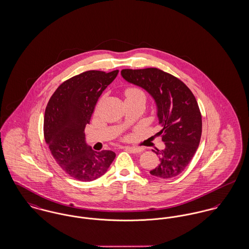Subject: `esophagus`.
Segmentation results:
<instances>
[{
    "label": "esophagus",
    "instance_id": "esophagus-1",
    "mask_svg": "<svg viewBox=\"0 0 249 249\" xmlns=\"http://www.w3.org/2000/svg\"><path fill=\"white\" fill-rule=\"evenodd\" d=\"M129 152L133 153H139L142 152V149L141 148H138V147H127L126 148Z\"/></svg>",
    "mask_w": 249,
    "mask_h": 249
}]
</instances>
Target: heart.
<instances>
[{"mask_svg":"<svg viewBox=\"0 0 249 249\" xmlns=\"http://www.w3.org/2000/svg\"><path fill=\"white\" fill-rule=\"evenodd\" d=\"M126 98H136V97H145V94L139 88H128L125 91Z\"/></svg>","mask_w":249,"mask_h":249,"instance_id":"obj_1","label":"heart"}]
</instances>
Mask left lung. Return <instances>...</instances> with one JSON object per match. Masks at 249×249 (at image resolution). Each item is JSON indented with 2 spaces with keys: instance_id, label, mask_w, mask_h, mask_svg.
I'll return each instance as SVG.
<instances>
[{
  "instance_id": "left-lung-1",
  "label": "left lung",
  "mask_w": 249,
  "mask_h": 249,
  "mask_svg": "<svg viewBox=\"0 0 249 249\" xmlns=\"http://www.w3.org/2000/svg\"><path fill=\"white\" fill-rule=\"evenodd\" d=\"M121 76L153 97L163 127L158 134L162 135L165 149L153 151L160 163L150 173L162 179L179 175L191 162L201 139L202 116L195 96L180 79L157 68L123 69Z\"/></svg>"
}]
</instances>
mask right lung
Instances as JSON below:
<instances>
[{"instance_id":"add662e5","label":"right lung","mask_w":249,"mask_h":249,"mask_svg":"<svg viewBox=\"0 0 249 249\" xmlns=\"http://www.w3.org/2000/svg\"><path fill=\"white\" fill-rule=\"evenodd\" d=\"M118 74L87 71L58 86L44 114L45 142L59 167L82 182H90L108 171L115 158L112 151L96 152L86 144L84 130L96 102Z\"/></svg>"}]
</instances>
